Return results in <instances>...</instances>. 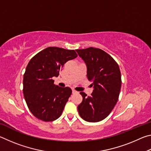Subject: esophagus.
<instances>
[{
    "label": "esophagus",
    "instance_id": "1",
    "mask_svg": "<svg viewBox=\"0 0 151 151\" xmlns=\"http://www.w3.org/2000/svg\"><path fill=\"white\" fill-rule=\"evenodd\" d=\"M72 93H73V94H75V93H77V91H75V90H74V89H73Z\"/></svg>",
    "mask_w": 151,
    "mask_h": 151
}]
</instances>
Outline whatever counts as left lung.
<instances>
[{"mask_svg": "<svg viewBox=\"0 0 151 151\" xmlns=\"http://www.w3.org/2000/svg\"><path fill=\"white\" fill-rule=\"evenodd\" d=\"M87 67V78L93 81L94 90L89 96L80 94L83 101L78 106L81 117L96 122L109 116L118 101L121 88V74L118 64L111 55L100 48L76 49Z\"/></svg>", "mask_w": 151, "mask_h": 151, "instance_id": "obj_1", "label": "left lung"}]
</instances>
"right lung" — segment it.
<instances>
[{
  "label": "right lung",
  "mask_w": 151,
  "mask_h": 151,
  "mask_svg": "<svg viewBox=\"0 0 151 151\" xmlns=\"http://www.w3.org/2000/svg\"><path fill=\"white\" fill-rule=\"evenodd\" d=\"M74 50L50 47L35 55L27 66L23 94L28 108L36 118L50 122L59 118L72 90L54 84L53 76L67 61L77 57Z\"/></svg>",
  "instance_id": "1"
}]
</instances>
